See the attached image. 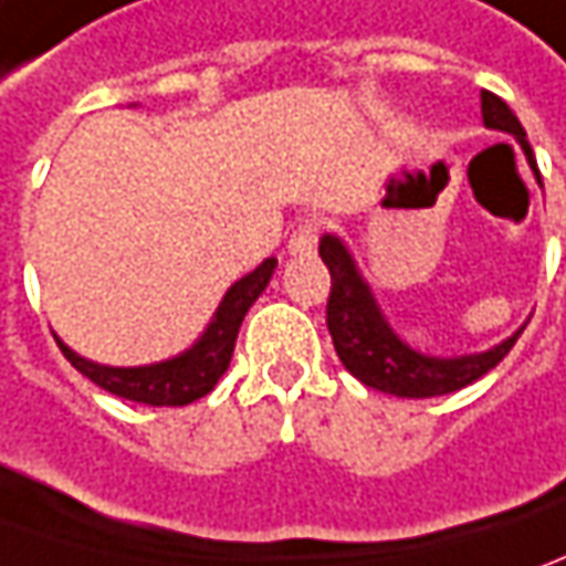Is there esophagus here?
Listing matches in <instances>:
<instances>
[{"instance_id": "34e87169", "label": "esophagus", "mask_w": 566, "mask_h": 566, "mask_svg": "<svg viewBox=\"0 0 566 566\" xmlns=\"http://www.w3.org/2000/svg\"><path fill=\"white\" fill-rule=\"evenodd\" d=\"M318 232H322V222L318 219H303L297 229L287 238V251L294 256H310L318 248Z\"/></svg>"}]
</instances>
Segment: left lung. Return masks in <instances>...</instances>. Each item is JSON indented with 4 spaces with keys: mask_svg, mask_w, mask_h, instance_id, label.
I'll return each mask as SVG.
<instances>
[{
    "mask_svg": "<svg viewBox=\"0 0 566 566\" xmlns=\"http://www.w3.org/2000/svg\"><path fill=\"white\" fill-rule=\"evenodd\" d=\"M480 111L483 123L499 133H511L521 142L526 154L530 170L539 179V167L533 148L526 142V133L521 120L514 117L499 95L493 92H480ZM318 256L325 260V266L332 272V294H328V332H332L334 349L340 356V363L353 378H359L365 387H375L380 394L406 396V399H428V396L455 394L461 387L474 384L483 378L490 368L502 363L514 347V340L524 334L514 332L509 340L495 344L486 353H471V356H428L412 349L399 334L390 328V322L380 313L378 300L371 294V287L363 279V272L356 266L353 253L337 234H325L318 241Z\"/></svg>",
    "mask_w": 566,
    "mask_h": 566,
    "instance_id": "1",
    "label": "left lung"
}]
</instances>
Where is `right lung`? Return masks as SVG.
Returning a JSON list of instances; mask_svg holds the SVG:
<instances>
[{"instance_id":"1","label":"right lung","mask_w":566,"mask_h":566,"mask_svg":"<svg viewBox=\"0 0 566 566\" xmlns=\"http://www.w3.org/2000/svg\"><path fill=\"white\" fill-rule=\"evenodd\" d=\"M275 266H279V260L269 256L253 272H248L241 282H234L210 318L207 332L186 353L164 359V363L114 368V365H98L76 356L64 340L55 337L57 347L76 371H83L92 384H98L107 394L133 399V402H145V406H188V402L210 394L217 387V380L226 375V368L232 363L238 328L253 306V300L266 291Z\"/></svg>"}]
</instances>
